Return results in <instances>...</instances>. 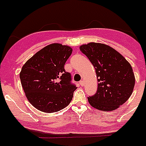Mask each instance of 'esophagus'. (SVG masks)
<instances>
[{
  "instance_id": "34e87169",
  "label": "esophagus",
  "mask_w": 146,
  "mask_h": 146,
  "mask_svg": "<svg viewBox=\"0 0 146 146\" xmlns=\"http://www.w3.org/2000/svg\"><path fill=\"white\" fill-rule=\"evenodd\" d=\"M79 85H81V86H83V85H84V81H83V80H82V81L79 82Z\"/></svg>"
}]
</instances>
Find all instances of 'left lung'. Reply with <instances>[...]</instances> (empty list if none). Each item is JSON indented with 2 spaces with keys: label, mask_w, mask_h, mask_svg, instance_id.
Masks as SVG:
<instances>
[{
  "label": "left lung",
  "mask_w": 146,
  "mask_h": 146,
  "mask_svg": "<svg viewBox=\"0 0 146 146\" xmlns=\"http://www.w3.org/2000/svg\"><path fill=\"white\" fill-rule=\"evenodd\" d=\"M95 68L98 90L88 100L91 106L102 111H112L124 104L132 94L135 77L128 61L107 45L90 42L80 46Z\"/></svg>",
  "instance_id": "8db88e82"
}]
</instances>
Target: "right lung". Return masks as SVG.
I'll return each instance as SVG.
<instances>
[{
	"instance_id": "right-lung-1",
	"label": "right lung",
	"mask_w": 146,
	"mask_h": 146,
	"mask_svg": "<svg viewBox=\"0 0 146 146\" xmlns=\"http://www.w3.org/2000/svg\"><path fill=\"white\" fill-rule=\"evenodd\" d=\"M73 49L53 43L31 58L22 67L20 79L31 104L44 112H54L67 106L76 86L64 64Z\"/></svg>"
}]
</instances>
